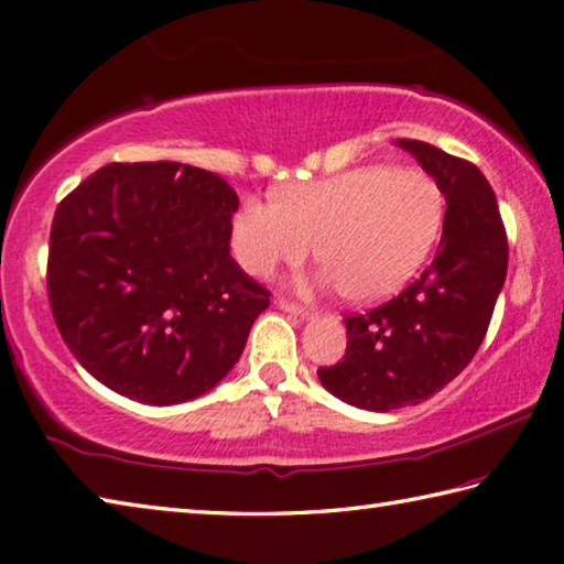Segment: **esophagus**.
Returning <instances> with one entry per match:
<instances>
[{
	"label": "esophagus",
	"mask_w": 564,
	"mask_h": 564,
	"mask_svg": "<svg viewBox=\"0 0 564 564\" xmlns=\"http://www.w3.org/2000/svg\"><path fill=\"white\" fill-rule=\"evenodd\" d=\"M279 307L283 313H289V315H293V317H301V319H307L311 317V311H307V307H303V305H295V303H291V301H285V297H281L279 301Z\"/></svg>",
	"instance_id": "obj_1"
}]
</instances>
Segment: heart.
Returning a JSON list of instances; mask_svg holds the SVG:
<instances>
[{
  "label": "heart",
  "instance_id": "obj_1",
  "mask_svg": "<svg viewBox=\"0 0 564 564\" xmlns=\"http://www.w3.org/2000/svg\"><path fill=\"white\" fill-rule=\"evenodd\" d=\"M445 195L421 169L364 165L297 185L279 203L249 200L231 227L241 267L269 275L307 257L317 239L319 283L341 285L355 301H383L421 271L437 245Z\"/></svg>",
  "mask_w": 564,
  "mask_h": 564
}]
</instances>
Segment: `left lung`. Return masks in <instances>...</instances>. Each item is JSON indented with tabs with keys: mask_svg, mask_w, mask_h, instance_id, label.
<instances>
[{
	"mask_svg": "<svg viewBox=\"0 0 564 564\" xmlns=\"http://www.w3.org/2000/svg\"><path fill=\"white\" fill-rule=\"evenodd\" d=\"M395 147L443 187V239L433 263L401 295L345 317V359L317 369L339 401L377 413L427 401L467 367L509 269L499 205L477 165L425 141L399 139Z\"/></svg>",
	"mask_w": 564,
	"mask_h": 564,
	"instance_id": "obj_1",
	"label": "left lung"
}]
</instances>
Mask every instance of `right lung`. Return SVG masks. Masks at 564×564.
<instances>
[{
  "mask_svg": "<svg viewBox=\"0 0 564 564\" xmlns=\"http://www.w3.org/2000/svg\"><path fill=\"white\" fill-rule=\"evenodd\" d=\"M239 197L187 163H109L55 209L53 319L107 389L149 405L193 401L245 351L269 291L229 257Z\"/></svg>",
  "mask_w": 564,
  "mask_h": 564,
  "instance_id": "right-lung-1",
  "label": "right lung"
}]
</instances>
